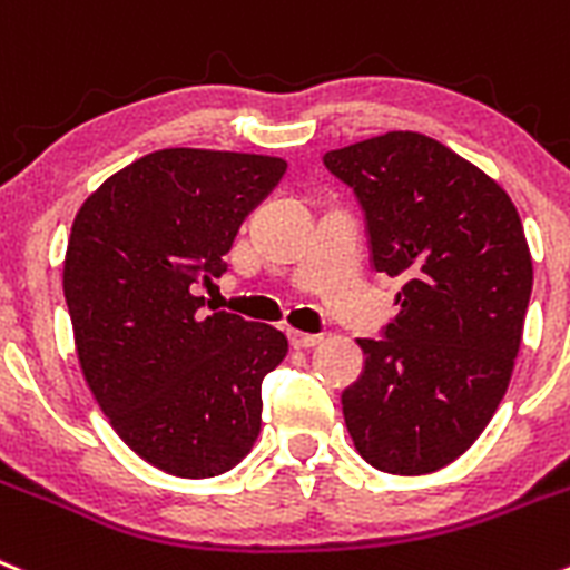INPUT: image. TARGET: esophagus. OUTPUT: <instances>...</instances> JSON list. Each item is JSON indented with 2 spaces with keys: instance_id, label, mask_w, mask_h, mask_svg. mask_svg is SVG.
I'll list each match as a JSON object with an SVG mask.
<instances>
[{
  "instance_id": "esophagus-1",
  "label": "esophagus",
  "mask_w": 570,
  "mask_h": 570,
  "mask_svg": "<svg viewBox=\"0 0 570 570\" xmlns=\"http://www.w3.org/2000/svg\"><path fill=\"white\" fill-rule=\"evenodd\" d=\"M286 337H289L292 348H315V345L321 343V334L295 332V328H289V332H286Z\"/></svg>"
}]
</instances>
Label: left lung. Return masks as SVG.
Here are the masks:
<instances>
[{"label": "left lung", "instance_id": "1", "mask_svg": "<svg viewBox=\"0 0 570 570\" xmlns=\"http://www.w3.org/2000/svg\"><path fill=\"white\" fill-rule=\"evenodd\" d=\"M323 163L363 205L376 273L405 281L385 337L357 340L345 428L376 470L428 475L470 450L512 380L534 281L523 222L492 177L419 131Z\"/></svg>", "mask_w": 570, "mask_h": 570}]
</instances>
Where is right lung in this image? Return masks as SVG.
<instances>
[{"label": "right lung", "mask_w": 570, "mask_h": 570, "mask_svg": "<svg viewBox=\"0 0 570 570\" xmlns=\"http://www.w3.org/2000/svg\"><path fill=\"white\" fill-rule=\"evenodd\" d=\"M284 171L264 154L163 148L111 174L72 222L63 297L83 380L115 433L168 475H222L261 433V382L289 343L230 312L205 317L194 284L225 273Z\"/></svg>", "instance_id": "obj_1"}]
</instances>
